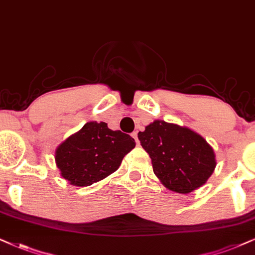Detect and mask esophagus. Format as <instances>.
Returning <instances> with one entry per match:
<instances>
[{"label": "esophagus", "mask_w": 255, "mask_h": 255, "mask_svg": "<svg viewBox=\"0 0 255 255\" xmlns=\"http://www.w3.org/2000/svg\"><path fill=\"white\" fill-rule=\"evenodd\" d=\"M131 136L134 137V140H135V142H136V144L140 143V141H138V138H137V131H133V133H131Z\"/></svg>", "instance_id": "obj_1"}]
</instances>
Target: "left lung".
<instances>
[{
  "label": "left lung",
  "mask_w": 255,
  "mask_h": 255,
  "mask_svg": "<svg viewBox=\"0 0 255 255\" xmlns=\"http://www.w3.org/2000/svg\"><path fill=\"white\" fill-rule=\"evenodd\" d=\"M137 137L149 154L155 175L173 192L187 194L199 188L217 166L212 147L188 128L156 120Z\"/></svg>",
  "instance_id": "8db88e82"
}]
</instances>
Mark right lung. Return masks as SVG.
<instances>
[{
  "label": "right lung",
  "mask_w": 255,
  "mask_h": 255,
  "mask_svg": "<svg viewBox=\"0 0 255 255\" xmlns=\"http://www.w3.org/2000/svg\"><path fill=\"white\" fill-rule=\"evenodd\" d=\"M135 147L130 135L109 129L106 122H87L55 151L61 175L74 186L85 187L107 178Z\"/></svg>",
  "instance_id": "add662e5"
}]
</instances>
